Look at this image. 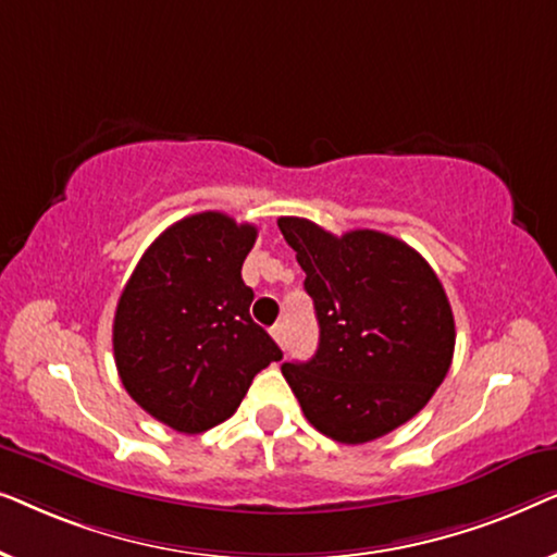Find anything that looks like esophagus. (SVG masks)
<instances>
[{
    "instance_id": "esophagus-1",
    "label": "esophagus",
    "mask_w": 557,
    "mask_h": 557,
    "mask_svg": "<svg viewBox=\"0 0 557 557\" xmlns=\"http://www.w3.org/2000/svg\"><path fill=\"white\" fill-rule=\"evenodd\" d=\"M271 337L276 339L278 345H284V342H286V324H284V322L273 324V326H271Z\"/></svg>"
}]
</instances>
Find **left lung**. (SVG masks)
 Returning a JSON list of instances; mask_svg holds the SVG:
<instances>
[{
	"instance_id": "1",
	"label": "left lung",
	"mask_w": 557,
	"mask_h": 557,
	"mask_svg": "<svg viewBox=\"0 0 557 557\" xmlns=\"http://www.w3.org/2000/svg\"><path fill=\"white\" fill-rule=\"evenodd\" d=\"M278 227L307 273L319 322L317 355L281 364L286 383L324 436H385L431 400L451 368L456 330L444 286L393 235H332L304 218H278Z\"/></svg>"
}]
</instances>
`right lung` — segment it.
Here are the masks:
<instances>
[{
  "label": "right lung",
  "mask_w": 557,
  "mask_h": 557,
  "mask_svg": "<svg viewBox=\"0 0 557 557\" xmlns=\"http://www.w3.org/2000/svg\"><path fill=\"white\" fill-rule=\"evenodd\" d=\"M258 227L197 212L166 227L136 263L113 317V357L126 393L180 433L238 410L281 349L250 319L240 269Z\"/></svg>",
  "instance_id": "1"
}]
</instances>
